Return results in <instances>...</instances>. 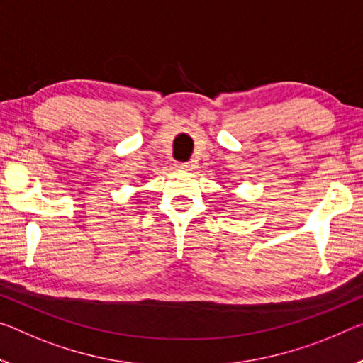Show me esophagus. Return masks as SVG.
Here are the masks:
<instances>
[{
  "label": "esophagus",
  "mask_w": 363,
  "mask_h": 363,
  "mask_svg": "<svg viewBox=\"0 0 363 363\" xmlns=\"http://www.w3.org/2000/svg\"><path fill=\"white\" fill-rule=\"evenodd\" d=\"M176 168L177 169L191 171V169L195 168V163H194V161H186V163H182V161H179V163H176Z\"/></svg>",
  "instance_id": "1"
}]
</instances>
